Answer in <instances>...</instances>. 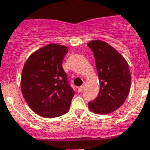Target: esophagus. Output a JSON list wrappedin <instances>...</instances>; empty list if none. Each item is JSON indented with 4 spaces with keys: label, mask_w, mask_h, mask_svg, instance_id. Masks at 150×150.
I'll use <instances>...</instances> for the list:
<instances>
[{
    "label": "esophagus",
    "mask_w": 150,
    "mask_h": 150,
    "mask_svg": "<svg viewBox=\"0 0 150 150\" xmlns=\"http://www.w3.org/2000/svg\"><path fill=\"white\" fill-rule=\"evenodd\" d=\"M84 90V86H80V87H79V88H78V91H79V92H81L82 91Z\"/></svg>",
    "instance_id": "34e87169"
}]
</instances>
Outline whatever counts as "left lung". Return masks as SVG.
I'll use <instances>...</instances> for the list:
<instances>
[{
  "instance_id": "left-lung-1",
  "label": "left lung",
  "mask_w": 150,
  "mask_h": 150,
  "mask_svg": "<svg viewBox=\"0 0 150 150\" xmlns=\"http://www.w3.org/2000/svg\"><path fill=\"white\" fill-rule=\"evenodd\" d=\"M94 53L100 90L94 101L88 103L92 112L105 115L122 105L131 87V74L124 57L113 47L101 40L88 43Z\"/></svg>"
}]
</instances>
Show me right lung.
Instances as JSON below:
<instances>
[{
  "label": "right lung",
  "mask_w": 150,
  "mask_h": 150,
  "mask_svg": "<svg viewBox=\"0 0 150 150\" xmlns=\"http://www.w3.org/2000/svg\"><path fill=\"white\" fill-rule=\"evenodd\" d=\"M68 47L49 44L27 59L21 78V88L29 107L45 118L61 116L69 112L75 95L62 68Z\"/></svg>",
  "instance_id": "obj_1"
}]
</instances>
